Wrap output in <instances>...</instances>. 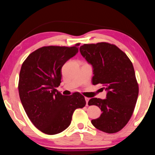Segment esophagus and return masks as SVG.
<instances>
[{"label":"esophagus","instance_id":"34e87169","mask_svg":"<svg viewBox=\"0 0 155 155\" xmlns=\"http://www.w3.org/2000/svg\"><path fill=\"white\" fill-rule=\"evenodd\" d=\"M85 101H86V104H87V105L88 101H90V98H87V97H85Z\"/></svg>","mask_w":155,"mask_h":155}]
</instances>
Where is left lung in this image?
Masks as SVG:
<instances>
[{"mask_svg":"<svg viewBox=\"0 0 155 155\" xmlns=\"http://www.w3.org/2000/svg\"><path fill=\"white\" fill-rule=\"evenodd\" d=\"M80 52L93 66V85L101 84L107 91L106 99L92 98L88 102V105H96L102 111L91 124L104 133L118 132L130 120L138 97L132 62L118 47L107 42L85 44Z\"/></svg>","mask_w":155,"mask_h":155,"instance_id":"1","label":"left lung"}]
</instances>
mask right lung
Masks as SVG:
<instances>
[{"mask_svg": "<svg viewBox=\"0 0 155 155\" xmlns=\"http://www.w3.org/2000/svg\"><path fill=\"white\" fill-rule=\"evenodd\" d=\"M79 45L43 46L31 52L21 67L18 82L21 103L33 125L47 135L66 129L75 109L86 104L79 92L64 96L55 89L61 82V68L77 53Z\"/></svg>", "mask_w": 155, "mask_h": 155, "instance_id": "right-lung-1", "label": "right lung"}]
</instances>
